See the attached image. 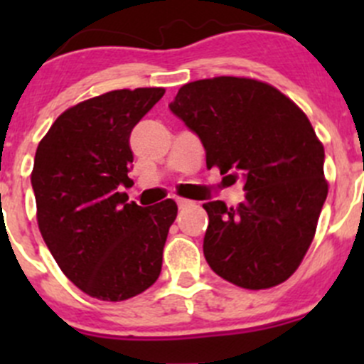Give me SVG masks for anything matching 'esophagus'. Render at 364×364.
I'll return each instance as SVG.
<instances>
[{
  "instance_id": "esophagus-1",
  "label": "esophagus",
  "mask_w": 364,
  "mask_h": 364,
  "mask_svg": "<svg viewBox=\"0 0 364 364\" xmlns=\"http://www.w3.org/2000/svg\"><path fill=\"white\" fill-rule=\"evenodd\" d=\"M176 203H178L179 209H186V208H190V205L196 204V203H192V200H188V199H178Z\"/></svg>"
}]
</instances>
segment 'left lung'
Instances as JSON below:
<instances>
[{
	"mask_svg": "<svg viewBox=\"0 0 364 364\" xmlns=\"http://www.w3.org/2000/svg\"><path fill=\"white\" fill-rule=\"evenodd\" d=\"M203 142L205 165L245 181V200L205 203L204 257L243 289L287 280L310 248L328 197L324 146L306 114L277 87L245 77L188 82L168 104Z\"/></svg>",
	"mask_w": 364,
	"mask_h": 364,
	"instance_id": "obj_1",
	"label": "left lung"
}]
</instances>
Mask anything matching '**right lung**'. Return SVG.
<instances>
[{
    "mask_svg": "<svg viewBox=\"0 0 364 364\" xmlns=\"http://www.w3.org/2000/svg\"><path fill=\"white\" fill-rule=\"evenodd\" d=\"M164 93L116 90L80 102L36 148L31 186L38 229L68 280L97 299H130L160 277L178 205L167 199L141 208L121 188L134 185L132 130Z\"/></svg>",
    "mask_w": 364,
    "mask_h": 364,
    "instance_id": "1",
    "label": "right lung"
}]
</instances>
